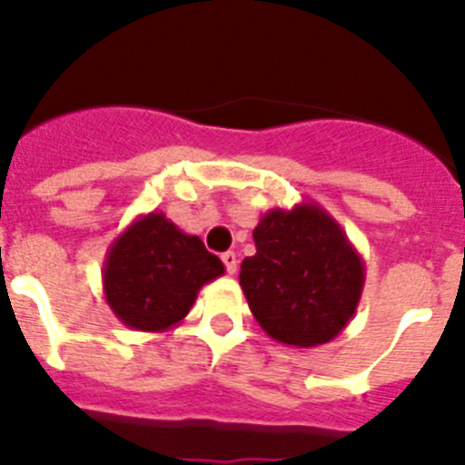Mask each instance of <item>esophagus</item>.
<instances>
[{
  "label": "esophagus",
  "instance_id": "1",
  "mask_svg": "<svg viewBox=\"0 0 465 465\" xmlns=\"http://www.w3.org/2000/svg\"><path fill=\"white\" fill-rule=\"evenodd\" d=\"M221 261H223L225 270H228V274H235L237 272V253L235 252H225L223 256H221Z\"/></svg>",
  "mask_w": 465,
  "mask_h": 465
}]
</instances>
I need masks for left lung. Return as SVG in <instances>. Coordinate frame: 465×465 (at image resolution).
I'll return each mask as SVG.
<instances>
[{"label": "left lung", "instance_id": "obj_1", "mask_svg": "<svg viewBox=\"0 0 465 465\" xmlns=\"http://www.w3.org/2000/svg\"><path fill=\"white\" fill-rule=\"evenodd\" d=\"M256 253L240 286L258 326L289 347L310 349L344 331L365 283V262L347 232L316 203L270 209L253 228Z\"/></svg>", "mask_w": 465, "mask_h": 465}]
</instances>
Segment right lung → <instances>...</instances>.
I'll return each instance as SVG.
<instances>
[{"mask_svg": "<svg viewBox=\"0 0 465 465\" xmlns=\"http://www.w3.org/2000/svg\"><path fill=\"white\" fill-rule=\"evenodd\" d=\"M225 272L197 235H186L163 212L137 216L111 242L102 268L106 302L133 331L179 326L204 283Z\"/></svg>", "mask_w": 465, "mask_h": 465, "instance_id": "1", "label": "right lung"}]
</instances>
